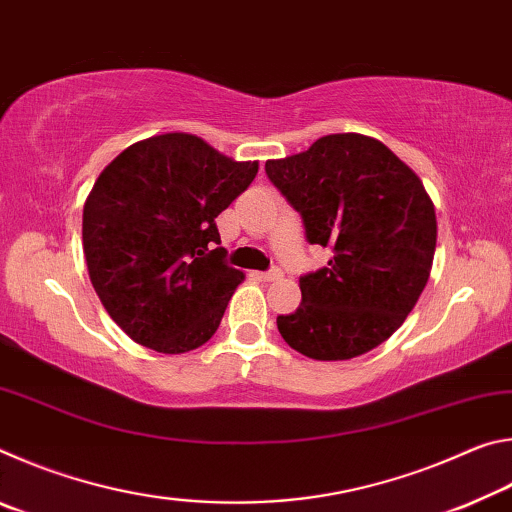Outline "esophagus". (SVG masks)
<instances>
[{
	"label": "esophagus",
	"mask_w": 512,
	"mask_h": 512,
	"mask_svg": "<svg viewBox=\"0 0 512 512\" xmlns=\"http://www.w3.org/2000/svg\"><path fill=\"white\" fill-rule=\"evenodd\" d=\"M255 277H257V280H262V282H275V280H280V277H282V271H280V268H271V271L255 273Z\"/></svg>",
	"instance_id": "obj_1"
}]
</instances>
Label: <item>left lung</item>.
I'll return each instance as SVG.
<instances>
[{"label":"left lung","instance_id":"8db88e82","mask_svg":"<svg viewBox=\"0 0 512 512\" xmlns=\"http://www.w3.org/2000/svg\"><path fill=\"white\" fill-rule=\"evenodd\" d=\"M266 176L302 216L309 244L332 248L300 277L302 302L277 329L318 361L366 354L400 327L429 280L436 212L422 180L359 133L325 135L307 151L268 160Z\"/></svg>","mask_w":512,"mask_h":512}]
</instances>
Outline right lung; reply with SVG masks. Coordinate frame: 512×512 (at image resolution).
Segmentation results:
<instances>
[{
	"instance_id": "add662e5",
	"label": "right lung",
	"mask_w": 512,
	"mask_h": 512,
	"mask_svg": "<svg viewBox=\"0 0 512 512\" xmlns=\"http://www.w3.org/2000/svg\"><path fill=\"white\" fill-rule=\"evenodd\" d=\"M255 176L257 162L187 133L137 142L101 171L83 207V253L101 305L135 343L180 354L212 339L244 280L214 219Z\"/></svg>"
}]
</instances>
